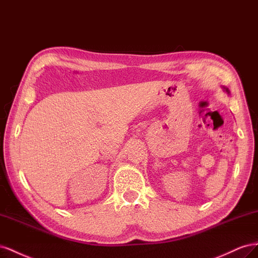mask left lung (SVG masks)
<instances>
[{
	"instance_id": "1",
	"label": "left lung",
	"mask_w": 258,
	"mask_h": 258,
	"mask_svg": "<svg viewBox=\"0 0 258 258\" xmlns=\"http://www.w3.org/2000/svg\"><path fill=\"white\" fill-rule=\"evenodd\" d=\"M225 91H226L228 94H229V91H228V88H226V87H225Z\"/></svg>"
}]
</instances>
